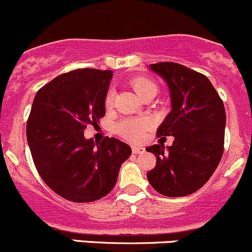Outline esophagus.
Here are the masks:
<instances>
[{"label": "esophagus", "mask_w": 252, "mask_h": 252, "mask_svg": "<svg viewBox=\"0 0 252 252\" xmlns=\"http://www.w3.org/2000/svg\"><path fill=\"white\" fill-rule=\"evenodd\" d=\"M144 148L143 147H137V145H133L132 147V153L133 154H142V153H144Z\"/></svg>", "instance_id": "1"}]
</instances>
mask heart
<instances>
[{
  "label": "heart",
  "mask_w": 252,
  "mask_h": 252,
  "mask_svg": "<svg viewBox=\"0 0 252 252\" xmlns=\"http://www.w3.org/2000/svg\"><path fill=\"white\" fill-rule=\"evenodd\" d=\"M131 86L133 87V90L141 95L142 98L149 92L150 90H157V85L154 84L150 80L145 79V77H136L131 81ZM114 100V93L108 92L105 95V107L109 108L113 104ZM150 120L147 118H126L123 119L121 121H119L115 126V131L119 136H121L123 138L128 139L132 142H139L144 138V134L147 132V129L149 128Z\"/></svg>",
  "instance_id": "heart-1"
}]
</instances>
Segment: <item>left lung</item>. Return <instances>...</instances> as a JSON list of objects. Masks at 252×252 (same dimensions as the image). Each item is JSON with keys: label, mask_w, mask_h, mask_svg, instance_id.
Here are the masks:
<instances>
[{"label": "left lung", "mask_w": 252, "mask_h": 252, "mask_svg": "<svg viewBox=\"0 0 252 252\" xmlns=\"http://www.w3.org/2000/svg\"><path fill=\"white\" fill-rule=\"evenodd\" d=\"M150 69L166 81L172 105L157 136H173L175 141L167 150L162 143L147 148L157 157V166L147 178L162 195H189L210 180L221 161L224 105L210 80L200 72L173 62L150 64Z\"/></svg>", "instance_id": "left-lung-1"}]
</instances>
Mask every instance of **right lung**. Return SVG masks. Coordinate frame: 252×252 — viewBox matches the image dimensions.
<instances>
[{
	"label": "right lung",
	"mask_w": 252,
	"mask_h": 252,
	"mask_svg": "<svg viewBox=\"0 0 252 252\" xmlns=\"http://www.w3.org/2000/svg\"><path fill=\"white\" fill-rule=\"evenodd\" d=\"M111 76V70H72L41 87L33 98L27 123L33 164L52 190L74 203L107 195L132 153L113 137L100 143L84 137L85 128L105 115Z\"/></svg>",
	"instance_id": "obj_1"
}]
</instances>
